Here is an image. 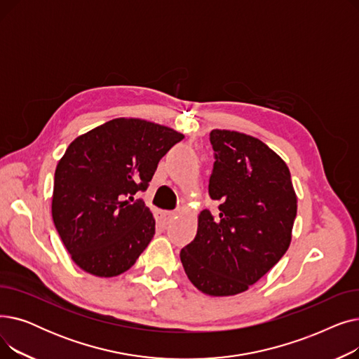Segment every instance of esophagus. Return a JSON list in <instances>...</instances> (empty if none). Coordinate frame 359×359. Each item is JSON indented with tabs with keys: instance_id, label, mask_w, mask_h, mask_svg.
<instances>
[{
	"instance_id": "esophagus-1",
	"label": "esophagus",
	"mask_w": 359,
	"mask_h": 359,
	"mask_svg": "<svg viewBox=\"0 0 359 359\" xmlns=\"http://www.w3.org/2000/svg\"><path fill=\"white\" fill-rule=\"evenodd\" d=\"M176 217V212H172V211H160L158 215H157V222L160 225H163V227H165V225H168L170 222L173 221V218Z\"/></svg>"
}]
</instances>
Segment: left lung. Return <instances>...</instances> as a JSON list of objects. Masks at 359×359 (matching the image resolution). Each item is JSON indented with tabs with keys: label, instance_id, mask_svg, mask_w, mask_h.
<instances>
[{
	"label": "left lung",
	"instance_id": "1",
	"mask_svg": "<svg viewBox=\"0 0 359 359\" xmlns=\"http://www.w3.org/2000/svg\"><path fill=\"white\" fill-rule=\"evenodd\" d=\"M210 140L215 163L208 191L219 212L198 215L180 260L199 291L230 297L248 291L288 250L297 195L288 165L265 142L227 129L211 130Z\"/></svg>",
	"mask_w": 359,
	"mask_h": 359
}]
</instances>
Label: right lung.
I'll return each instance as SVG.
<instances>
[{"mask_svg": "<svg viewBox=\"0 0 359 359\" xmlns=\"http://www.w3.org/2000/svg\"><path fill=\"white\" fill-rule=\"evenodd\" d=\"M183 138L164 125L118 118L68 145L55 170L52 218L75 265L100 278L134 266L156 233L153 214L135 195Z\"/></svg>", "mask_w": 359, "mask_h": 359, "instance_id": "1", "label": "right lung"}]
</instances>
